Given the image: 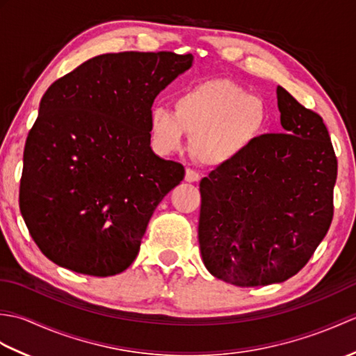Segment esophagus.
Listing matches in <instances>:
<instances>
[{
    "label": "esophagus",
    "instance_id": "1",
    "mask_svg": "<svg viewBox=\"0 0 356 356\" xmlns=\"http://www.w3.org/2000/svg\"><path fill=\"white\" fill-rule=\"evenodd\" d=\"M185 180H186V182H190V184L199 182V180H200V174L195 172V171L191 170V168H188V170L185 171Z\"/></svg>",
    "mask_w": 356,
    "mask_h": 356
}]
</instances>
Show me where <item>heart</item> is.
<instances>
[{
  "instance_id": "b5f03b06",
  "label": "heart",
  "mask_w": 356,
  "mask_h": 356,
  "mask_svg": "<svg viewBox=\"0 0 356 356\" xmlns=\"http://www.w3.org/2000/svg\"><path fill=\"white\" fill-rule=\"evenodd\" d=\"M176 111L157 107L149 128L154 148L170 154L184 148L186 134L200 162L220 166L243 156L268 127V108L261 97L231 81L213 79L180 93Z\"/></svg>"
}]
</instances>
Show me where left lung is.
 Wrapping results in <instances>:
<instances>
[{
  "label": "left lung",
  "instance_id": "1",
  "mask_svg": "<svg viewBox=\"0 0 356 356\" xmlns=\"http://www.w3.org/2000/svg\"><path fill=\"white\" fill-rule=\"evenodd\" d=\"M284 133L200 180L199 245L211 275L240 287L282 283L315 252L334 217L337 157L321 116L277 87Z\"/></svg>",
  "mask_w": 356,
  "mask_h": 356
}]
</instances>
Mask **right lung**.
Returning a JSON list of instances; mask_svg holds the SVG:
<instances>
[{
	"mask_svg": "<svg viewBox=\"0 0 356 356\" xmlns=\"http://www.w3.org/2000/svg\"><path fill=\"white\" fill-rule=\"evenodd\" d=\"M193 61L191 53H107L44 93L26 140L19 211L58 266L110 277L134 261L154 209L185 176L151 149V107Z\"/></svg>",
	"mask_w": 356,
	"mask_h": 356,
	"instance_id": "obj_1",
	"label": "right lung"
}]
</instances>
